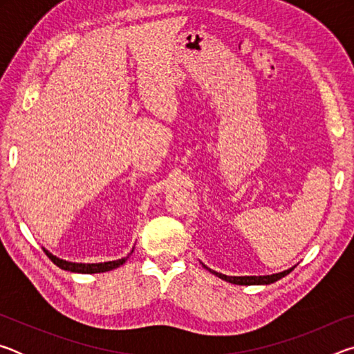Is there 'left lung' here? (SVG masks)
Segmentation results:
<instances>
[{
  "mask_svg": "<svg viewBox=\"0 0 354 354\" xmlns=\"http://www.w3.org/2000/svg\"><path fill=\"white\" fill-rule=\"evenodd\" d=\"M203 267H205L206 270H209L211 273H214L215 277L225 279L231 284H239V286H267V284H272V283H274V281L284 278L286 274H289L293 270V268H295V267H292V268H289V270H284L281 273H273V274H266V277H226V274H223V273H218L215 270H211V268H207L205 263H203Z\"/></svg>",
  "mask_w": 354,
  "mask_h": 354,
  "instance_id": "left-lung-1",
  "label": "left lung"
}]
</instances>
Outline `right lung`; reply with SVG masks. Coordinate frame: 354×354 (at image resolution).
<instances>
[{"mask_svg": "<svg viewBox=\"0 0 354 354\" xmlns=\"http://www.w3.org/2000/svg\"><path fill=\"white\" fill-rule=\"evenodd\" d=\"M45 254L50 257V259L56 263L59 268H62V270H67V272H73V273H104V272H111V270H115L120 266H123L124 262L128 261V257L131 256L134 250H131V253L128 256L122 257V259H117V261H107V262H97V263H84V262H70V261H65L61 259V257L55 256L53 253H50L46 248H44Z\"/></svg>", "mask_w": 354, "mask_h": 354, "instance_id": "right-lung-1", "label": "right lung"}]
</instances>
